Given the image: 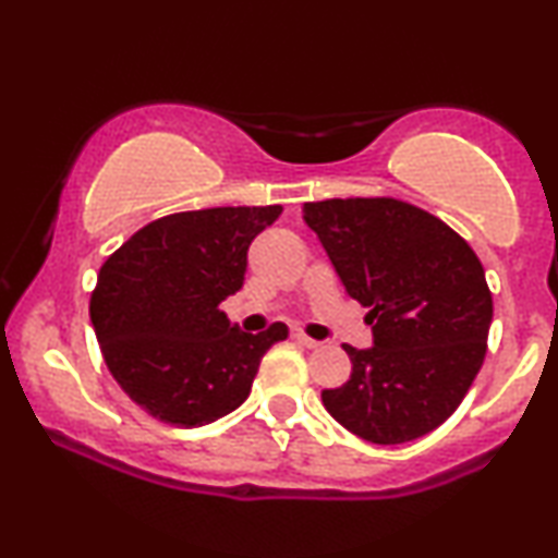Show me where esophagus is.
<instances>
[{
	"instance_id": "34e87169",
	"label": "esophagus",
	"mask_w": 558,
	"mask_h": 558,
	"mask_svg": "<svg viewBox=\"0 0 558 558\" xmlns=\"http://www.w3.org/2000/svg\"><path fill=\"white\" fill-rule=\"evenodd\" d=\"M292 338H294L296 343L305 345V349H317V345H320V341H315V338H310L307 332H302L300 328H292Z\"/></svg>"
}]
</instances>
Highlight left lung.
<instances>
[{
  "label": "left lung",
  "instance_id": "1",
  "mask_svg": "<svg viewBox=\"0 0 558 558\" xmlns=\"http://www.w3.org/2000/svg\"><path fill=\"white\" fill-rule=\"evenodd\" d=\"M345 292L368 307L374 345H343L351 379L325 410L379 446L436 430L480 374L492 323L482 262L436 215L395 197L305 202Z\"/></svg>",
  "mask_w": 558,
  "mask_h": 558
}]
</instances>
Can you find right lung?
Here are the masks:
<instances>
[{"mask_svg": "<svg viewBox=\"0 0 558 558\" xmlns=\"http://www.w3.org/2000/svg\"><path fill=\"white\" fill-rule=\"evenodd\" d=\"M279 215L281 205L158 217L99 269L89 317L105 364L156 421L197 428L241 408L264 353L289 336L284 323L243 332L220 310L243 287L251 241Z\"/></svg>", "mask_w": 558, "mask_h": 558, "instance_id": "obj_1", "label": "right lung"}]
</instances>
